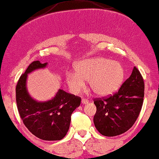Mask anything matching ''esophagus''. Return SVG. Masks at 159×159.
Listing matches in <instances>:
<instances>
[{
  "instance_id": "obj_1",
  "label": "esophagus",
  "mask_w": 159,
  "mask_h": 159,
  "mask_svg": "<svg viewBox=\"0 0 159 159\" xmlns=\"http://www.w3.org/2000/svg\"><path fill=\"white\" fill-rule=\"evenodd\" d=\"M89 102V101L87 99H85V98H83V99L81 100V103L83 104V105H86V104H87Z\"/></svg>"
}]
</instances>
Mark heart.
<instances>
[{"instance_id": "heart-1", "label": "heart", "mask_w": 159, "mask_h": 159, "mask_svg": "<svg viewBox=\"0 0 159 159\" xmlns=\"http://www.w3.org/2000/svg\"><path fill=\"white\" fill-rule=\"evenodd\" d=\"M74 73L66 75V82L73 93H78L88 82L90 88L98 96L114 93L123 83L125 72L123 66L105 57L82 60L75 63Z\"/></svg>"}]
</instances>
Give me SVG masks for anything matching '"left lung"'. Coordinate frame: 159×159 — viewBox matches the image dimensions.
Here are the masks:
<instances>
[{
	"label": "left lung",
	"mask_w": 159,
	"mask_h": 159,
	"mask_svg": "<svg viewBox=\"0 0 159 159\" xmlns=\"http://www.w3.org/2000/svg\"><path fill=\"white\" fill-rule=\"evenodd\" d=\"M144 82L135 66L130 77L113 96L94 100L93 123L104 136L114 137L127 132L135 123L143 105Z\"/></svg>",
	"instance_id": "obj_1"
}]
</instances>
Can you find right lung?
<instances>
[{"label":"right lung","mask_w":159,"mask_h":159,"mask_svg":"<svg viewBox=\"0 0 159 159\" xmlns=\"http://www.w3.org/2000/svg\"><path fill=\"white\" fill-rule=\"evenodd\" d=\"M48 63L36 61L29 65L16 85V103L25 125L34 135L44 140H60L69 129L71 115L81 105V98L59 89L48 101L39 102L29 94L27 88L28 74L46 68Z\"/></svg>","instance_id":"add662e5"}]
</instances>
